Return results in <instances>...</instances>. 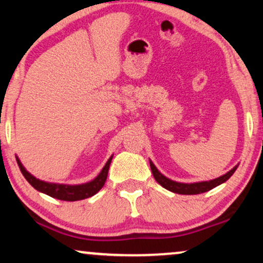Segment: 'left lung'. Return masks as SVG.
<instances>
[{
	"instance_id": "obj_1",
	"label": "left lung",
	"mask_w": 263,
	"mask_h": 263,
	"mask_svg": "<svg viewBox=\"0 0 263 263\" xmlns=\"http://www.w3.org/2000/svg\"><path fill=\"white\" fill-rule=\"evenodd\" d=\"M238 166L232 168L231 171H228L227 174L221 176V177L212 179V181H206V182H198V183H178V182L171 181L167 177H165L164 175H161L160 172L158 171V168L155 167L154 164L151 161V168L153 172V176H154L155 181L158 182L159 184L162 185V187L167 189V191L177 193V194H187V195H193V194H200V193H205L210 189L217 187L221 183L227 181V179L231 177L232 175L234 174L235 170H237Z\"/></svg>"
}]
</instances>
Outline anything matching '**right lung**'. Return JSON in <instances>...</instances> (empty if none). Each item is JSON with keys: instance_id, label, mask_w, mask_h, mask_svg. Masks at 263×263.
Returning a JSON list of instances; mask_svg holds the SVG:
<instances>
[{"instance_id": "obj_1", "label": "right lung", "mask_w": 263, "mask_h": 263, "mask_svg": "<svg viewBox=\"0 0 263 263\" xmlns=\"http://www.w3.org/2000/svg\"><path fill=\"white\" fill-rule=\"evenodd\" d=\"M112 156L107 161L103 170L101 171L97 177L93 181L88 182L85 184H79V185H66V184H57V183H48V182L40 181L32 175H30L28 171L25 170L24 166L22 165V162L19 161V159L16 158V162H18L19 168H21L23 176H24L26 181L32 185L35 189H37L39 192L45 193V194L49 195V197L59 199V200L64 201H76V200H82V199L89 198L92 195H95L96 193L99 192L103 185H104L105 181H107V176L109 171V166H110Z\"/></svg>"}]
</instances>
